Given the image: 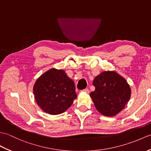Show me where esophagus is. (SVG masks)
<instances>
[{
	"label": "esophagus",
	"instance_id": "34e87169",
	"mask_svg": "<svg viewBox=\"0 0 151 151\" xmlns=\"http://www.w3.org/2000/svg\"><path fill=\"white\" fill-rule=\"evenodd\" d=\"M82 92H85V93H89V89H88V88H86V89H83V90H82Z\"/></svg>",
	"mask_w": 151,
	"mask_h": 151
}]
</instances>
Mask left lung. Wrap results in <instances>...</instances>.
I'll return each instance as SVG.
<instances>
[{
	"label": "left lung",
	"mask_w": 151,
	"mask_h": 151,
	"mask_svg": "<svg viewBox=\"0 0 151 151\" xmlns=\"http://www.w3.org/2000/svg\"><path fill=\"white\" fill-rule=\"evenodd\" d=\"M95 89L89 95L98 111L105 116L117 115L125 107L130 98L129 84L115 71H104L93 82Z\"/></svg>",
	"instance_id": "8db88e82"
}]
</instances>
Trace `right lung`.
I'll return each mask as SVG.
<instances>
[{
	"label": "right lung",
	"instance_id": "1",
	"mask_svg": "<svg viewBox=\"0 0 151 151\" xmlns=\"http://www.w3.org/2000/svg\"><path fill=\"white\" fill-rule=\"evenodd\" d=\"M33 91L37 105L50 115L63 113L77 97L74 82L63 70L54 68L37 79Z\"/></svg>",
	"mask_w": 151,
	"mask_h": 151
}]
</instances>
